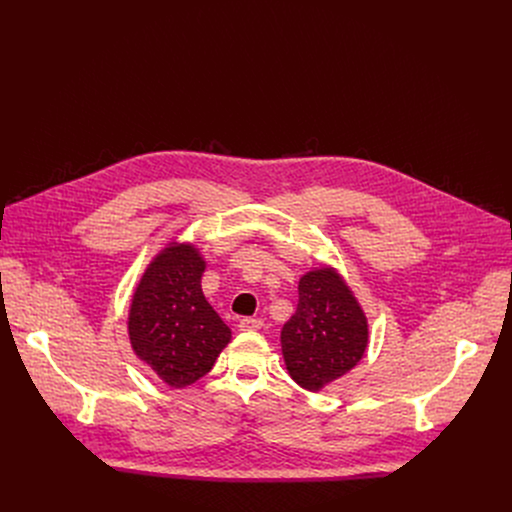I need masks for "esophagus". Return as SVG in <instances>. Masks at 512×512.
I'll return each mask as SVG.
<instances>
[{"label":"esophagus","instance_id":"obj_1","mask_svg":"<svg viewBox=\"0 0 512 512\" xmlns=\"http://www.w3.org/2000/svg\"><path fill=\"white\" fill-rule=\"evenodd\" d=\"M261 328H263L261 318H243L239 322V330H243V332H253V330H261Z\"/></svg>","mask_w":512,"mask_h":512}]
</instances>
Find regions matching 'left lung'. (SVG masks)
I'll list each match as a JSON object with an SVG mask.
<instances>
[{
	"mask_svg": "<svg viewBox=\"0 0 512 512\" xmlns=\"http://www.w3.org/2000/svg\"><path fill=\"white\" fill-rule=\"evenodd\" d=\"M298 310L281 328V354L289 377L322 391L360 362L369 322L344 277L330 265L300 277Z\"/></svg>",
	"mask_w": 512,
	"mask_h": 512,
	"instance_id": "left-lung-1",
	"label": "left lung"
}]
</instances>
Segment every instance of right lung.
I'll use <instances>...</instances> for the list:
<instances>
[{"label": "right lung", "instance_id": "obj_1", "mask_svg": "<svg viewBox=\"0 0 512 512\" xmlns=\"http://www.w3.org/2000/svg\"><path fill=\"white\" fill-rule=\"evenodd\" d=\"M204 269L192 243L172 241L145 267L131 298V348L174 389L204 377L231 342V328L202 294Z\"/></svg>", "mask_w": 512, "mask_h": 512}]
</instances>
